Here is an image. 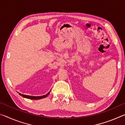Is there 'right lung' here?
<instances>
[{
  "mask_svg": "<svg viewBox=\"0 0 125 125\" xmlns=\"http://www.w3.org/2000/svg\"><path fill=\"white\" fill-rule=\"evenodd\" d=\"M50 90V92H51ZM50 92H48L47 94L46 95H42V96H30V95H24V94H21V93H19V94L20 95L22 96V97H24V98H27V99H31V100H38V99H42V98H46V97H47L48 95H49V94L50 93Z\"/></svg>",
  "mask_w": 125,
  "mask_h": 125,
  "instance_id": "1",
  "label": "right lung"
}]
</instances>
